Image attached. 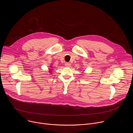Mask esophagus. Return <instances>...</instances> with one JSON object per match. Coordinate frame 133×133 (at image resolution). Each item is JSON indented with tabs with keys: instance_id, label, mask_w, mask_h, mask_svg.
<instances>
[{
	"instance_id": "esophagus-1",
	"label": "esophagus",
	"mask_w": 133,
	"mask_h": 133,
	"mask_svg": "<svg viewBox=\"0 0 133 133\" xmlns=\"http://www.w3.org/2000/svg\"><path fill=\"white\" fill-rule=\"evenodd\" d=\"M65 66H66V67H70V63H65Z\"/></svg>"
}]
</instances>
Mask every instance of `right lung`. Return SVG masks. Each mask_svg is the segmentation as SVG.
<instances>
[{
    "label": "right lung",
    "mask_w": 133,
    "mask_h": 133,
    "mask_svg": "<svg viewBox=\"0 0 133 133\" xmlns=\"http://www.w3.org/2000/svg\"><path fill=\"white\" fill-rule=\"evenodd\" d=\"M52 70V69H49V72H50V73H51V72H52V70Z\"/></svg>",
    "instance_id": "right-lung-1"
}]
</instances>
